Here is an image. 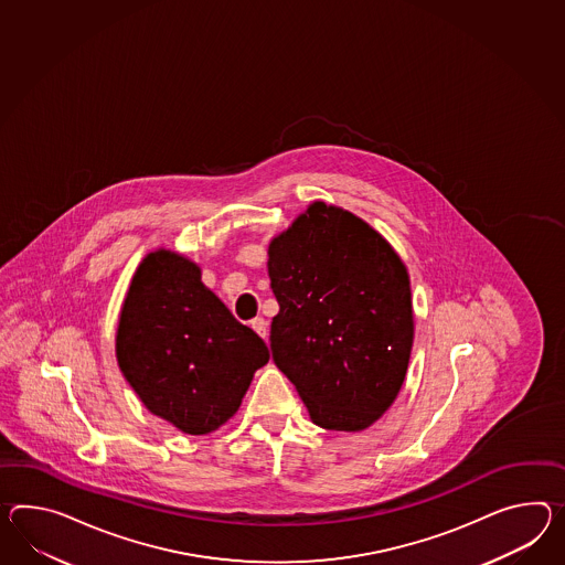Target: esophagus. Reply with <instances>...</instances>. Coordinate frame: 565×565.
<instances>
[{"mask_svg":"<svg viewBox=\"0 0 565 565\" xmlns=\"http://www.w3.org/2000/svg\"><path fill=\"white\" fill-rule=\"evenodd\" d=\"M250 329L265 339L267 337V320L263 317L253 318L250 320Z\"/></svg>","mask_w":565,"mask_h":565,"instance_id":"1","label":"esophagus"}]
</instances>
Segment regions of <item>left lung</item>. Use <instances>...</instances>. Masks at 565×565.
<instances>
[{
    "label": "left lung",
    "mask_w": 565,
    "mask_h": 565,
    "mask_svg": "<svg viewBox=\"0 0 565 565\" xmlns=\"http://www.w3.org/2000/svg\"><path fill=\"white\" fill-rule=\"evenodd\" d=\"M267 253L277 367L318 427H372L398 396L413 351L406 265L367 222L324 202H312Z\"/></svg>",
    "instance_id": "1"
}]
</instances>
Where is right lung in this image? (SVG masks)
Segmentation results:
<instances>
[{"label": "right lung", "instance_id": "obj_1", "mask_svg": "<svg viewBox=\"0 0 565 565\" xmlns=\"http://www.w3.org/2000/svg\"><path fill=\"white\" fill-rule=\"evenodd\" d=\"M116 359L154 416L185 435H207L238 411L269 349L202 284L195 263L157 248L130 281Z\"/></svg>", "mask_w": 565, "mask_h": 565}]
</instances>
